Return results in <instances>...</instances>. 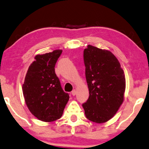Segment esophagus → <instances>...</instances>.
<instances>
[{
  "label": "esophagus",
  "mask_w": 149,
  "mask_h": 149,
  "mask_svg": "<svg viewBox=\"0 0 149 149\" xmlns=\"http://www.w3.org/2000/svg\"><path fill=\"white\" fill-rule=\"evenodd\" d=\"M72 95L73 96H75V95H76V91H75V90H74V91H72Z\"/></svg>",
  "instance_id": "1"
}]
</instances>
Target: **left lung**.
I'll list each match as a JSON object with an SVG mask.
<instances>
[{
  "label": "left lung",
  "mask_w": 149,
  "mask_h": 149,
  "mask_svg": "<svg viewBox=\"0 0 149 149\" xmlns=\"http://www.w3.org/2000/svg\"><path fill=\"white\" fill-rule=\"evenodd\" d=\"M89 98L82 104L85 116L97 123L116 114L124 99V72L111 52L88 45L84 51Z\"/></svg>",
  "instance_id": "left-lung-1"
}]
</instances>
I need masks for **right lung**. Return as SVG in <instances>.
I'll return each instance as SVG.
<instances>
[{"mask_svg":"<svg viewBox=\"0 0 149 149\" xmlns=\"http://www.w3.org/2000/svg\"><path fill=\"white\" fill-rule=\"evenodd\" d=\"M62 50L37 54L22 86L28 109L39 120L51 122L61 117L70 96L63 91L54 72Z\"/></svg>","mask_w":149,"mask_h":149,"instance_id":"1","label":"right lung"}]
</instances>
